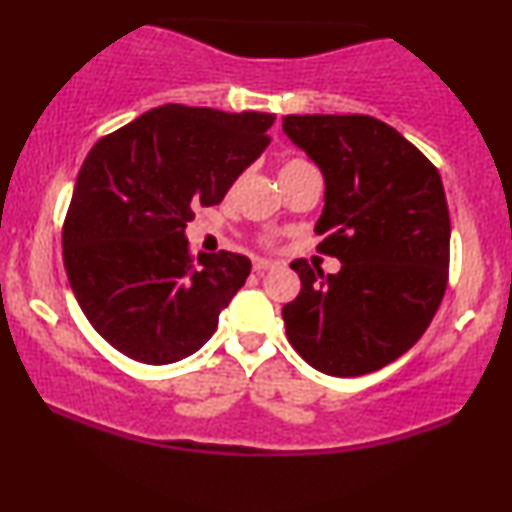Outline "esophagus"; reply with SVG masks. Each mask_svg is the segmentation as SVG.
<instances>
[{
    "mask_svg": "<svg viewBox=\"0 0 512 512\" xmlns=\"http://www.w3.org/2000/svg\"><path fill=\"white\" fill-rule=\"evenodd\" d=\"M274 262L272 260H262V257H257V260H252V269H255L257 274H264L267 269H272Z\"/></svg>",
    "mask_w": 512,
    "mask_h": 512,
    "instance_id": "34e87169",
    "label": "esophagus"
}]
</instances>
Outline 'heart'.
<instances>
[{"instance_id": "1", "label": "heart", "mask_w": 512, "mask_h": 512, "mask_svg": "<svg viewBox=\"0 0 512 512\" xmlns=\"http://www.w3.org/2000/svg\"><path fill=\"white\" fill-rule=\"evenodd\" d=\"M301 163H305V161H301V158H289V161H286L284 166H281V173H286V170H291V168H296V166H301Z\"/></svg>"}]
</instances>
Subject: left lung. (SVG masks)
<instances>
[{"mask_svg":"<svg viewBox=\"0 0 512 512\" xmlns=\"http://www.w3.org/2000/svg\"><path fill=\"white\" fill-rule=\"evenodd\" d=\"M284 132L325 175L317 250L342 262L337 274L291 262L301 293L281 310L286 337L320 373H373L419 342L448 286L438 168L370 115H286Z\"/></svg>","mask_w":512,"mask_h":512,"instance_id":"obj_1","label":"left lung"}]
</instances>
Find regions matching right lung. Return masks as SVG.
<instances>
[{
  "mask_svg": "<svg viewBox=\"0 0 512 512\" xmlns=\"http://www.w3.org/2000/svg\"><path fill=\"white\" fill-rule=\"evenodd\" d=\"M269 113L168 103L88 151L62 228L76 301L120 354L166 366L209 342L250 274L236 252L192 257L187 221L267 149Z\"/></svg>",
  "mask_w": 512,
  "mask_h": 512,
  "instance_id": "obj_1",
  "label": "right lung"
}]
</instances>
